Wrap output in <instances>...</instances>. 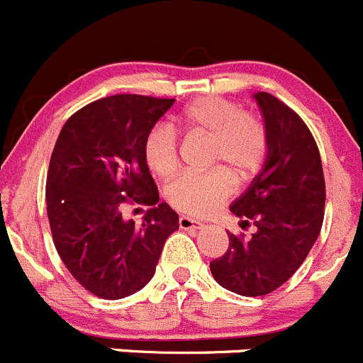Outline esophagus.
<instances>
[{
    "label": "esophagus",
    "mask_w": 363,
    "mask_h": 363,
    "mask_svg": "<svg viewBox=\"0 0 363 363\" xmlns=\"http://www.w3.org/2000/svg\"><path fill=\"white\" fill-rule=\"evenodd\" d=\"M179 223V229H184V230H198V229H203V223L198 220H192V218L189 216H182L178 220Z\"/></svg>",
    "instance_id": "1"
}]
</instances>
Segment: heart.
I'll return each mask as SVG.
<instances>
[{
	"mask_svg": "<svg viewBox=\"0 0 363 363\" xmlns=\"http://www.w3.org/2000/svg\"><path fill=\"white\" fill-rule=\"evenodd\" d=\"M176 123L187 133L213 138L211 162L223 165L207 172H185L167 187V200L174 209L205 218L234 192L231 170L240 179H249L262 167L267 156V133L258 118L218 96H205L189 104L178 114ZM143 158L160 178H169L178 171V138L171 125L160 123L149 130L143 142Z\"/></svg>",
	"mask_w": 363,
	"mask_h": 363,
	"instance_id": "1",
	"label": "heart"
}]
</instances>
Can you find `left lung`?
<instances>
[{
    "instance_id": "8db88e82",
    "label": "left lung",
    "mask_w": 363,
    "mask_h": 363,
    "mask_svg": "<svg viewBox=\"0 0 363 363\" xmlns=\"http://www.w3.org/2000/svg\"><path fill=\"white\" fill-rule=\"evenodd\" d=\"M267 133V156L230 213L256 227L249 240L229 234V249L211 262L214 280L242 296L278 289L303 264L318 238L325 205L322 160L300 116L269 92H256Z\"/></svg>"
}]
</instances>
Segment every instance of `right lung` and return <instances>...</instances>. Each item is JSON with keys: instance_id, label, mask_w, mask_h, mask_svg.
<instances>
[{"instance_id": "add662e5", "label": "right lung", "mask_w": 363, "mask_h": 363, "mask_svg": "<svg viewBox=\"0 0 363 363\" xmlns=\"http://www.w3.org/2000/svg\"><path fill=\"white\" fill-rule=\"evenodd\" d=\"M174 99L116 94L85 105L57 136L47 174V214L56 251L94 296L120 300L156 272L178 214L163 201L143 142ZM127 199L153 207L140 228L123 220Z\"/></svg>"}]
</instances>
